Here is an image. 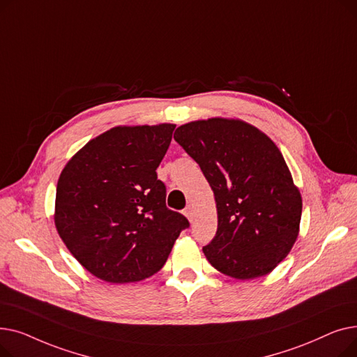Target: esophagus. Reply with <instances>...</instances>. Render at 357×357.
Wrapping results in <instances>:
<instances>
[{
    "instance_id": "esophagus-1",
    "label": "esophagus",
    "mask_w": 357,
    "mask_h": 357,
    "mask_svg": "<svg viewBox=\"0 0 357 357\" xmlns=\"http://www.w3.org/2000/svg\"><path fill=\"white\" fill-rule=\"evenodd\" d=\"M183 214L186 215V218H188L190 221H192V218H194V210H192V207H191V205H188V207H186V208H185Z\"/></svg>"
}]
</instances>
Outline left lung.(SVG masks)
<instances>
[{"label":"left lung","instance_id":"8db88e82","mask_svg":"<svg viewBox=\"0 0 357 357\" xmlns=\"http://www.w3.org/2000/svg\"><path fill=\"white\" fill-rule=\"evenodd\" d=\"M174 139L214 191L218 227L202 248L205 257L236 279L269 273L291 252L303 211L276 144L256 127L226 119L183 124Z\"/></svg>","mask_w":357,"mask_h":357}]
</instances>
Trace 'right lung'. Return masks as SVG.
<instances>
[{"instance_id": "1", "label": "right lung", "mask_w": 357, "mask_h": 357, "mask_svg": "<svg viewBox=\"0 0 357 357\" xmlns=\"http://www.w3.org/2000/svg\"><path fill=\"white\" fill-rule=\"evenodd\" d=\"M174 124L114 127L88 142L61 174L54 224L69 252L111 284L156 273L190 221L166 207L156 169Z\"/></svg>"}]
</instances>
